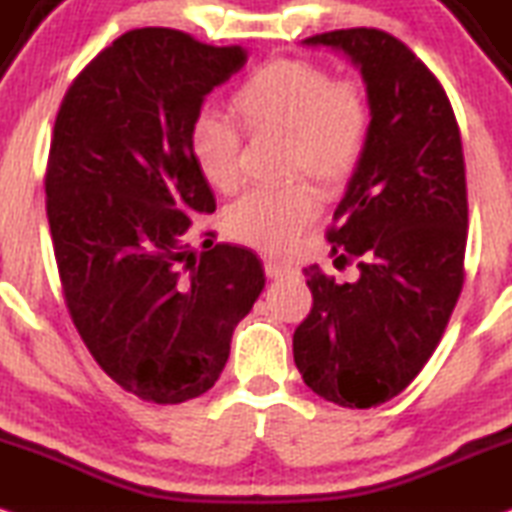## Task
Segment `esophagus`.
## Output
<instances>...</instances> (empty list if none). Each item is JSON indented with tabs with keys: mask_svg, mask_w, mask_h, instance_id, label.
<instances>
[{
	"mask_svg": "<svg viewBox=\"0 0 512 512\" xmlns=\"http://www.w3.org/2000/svg\"><path fill=\"white\" fill-rule=\"evenodd\" d=\"M294 273L292 266H287V263H280V261H273V258H268L266 261V275L270 280L273 278H285V275Z\"/></svg>",
	"mask_w": 512,
	"mask_h": 512,
	"instance_id": "obj_1",
	"label": "esophagus"
}]
</instances>
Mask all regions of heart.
<instances>
[{
  "label": "heart",
  "mask_w": 512,
  "mask_h": 512,
  "mask_svg": "<svg viewBox=\"0 0 512 512\" xmlns=\"http://www.w3.org/2000/svg\"><path fill=\"white\" fill-rule=\"evenodd\" d=\"M230 107L249 136H285L287 174H306L323 194L347 186L362 160L371 129V100L364 81L335 78L311 59H273L234 88ZM189 150L198 174L230 194L242 179V136L215 112L191 122ZM314 186L294 182L282 189H251L225 210L234 242L263 251H285L318 218Z\"/></svg>",
  "instance_id": "1"
}]
</instances>
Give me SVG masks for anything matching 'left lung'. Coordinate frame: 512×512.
I'll use <instances>...</instances> for the list:
<instances>
[{"label":"left lung","mask_w":512,"mask_h":512,"mask_svg":"<svg viewBox=\"0 0 512 512\" xmlns=\"http://www.w3.org/2000/svg\"><path fill=\"white\" fill-rule=\"evenodd\" d=\"M306 42L338 47L359 66L371 129L328 230L335 268L354 263L357 280L304 268L314 306L294 330V364L323 400L369 410L417 378L458 304L465 155L446 90L405 42L378 28Z\"/></svg>","instance_id":"8db88e82"}]
</instances>
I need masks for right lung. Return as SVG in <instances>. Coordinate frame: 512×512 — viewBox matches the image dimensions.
Returning a JSON list of instances; mask_svg holds the SVG:
<instances>
[{
  "label": "right lung",
  "instance_id": "obj_1",
  "mask_svg": "<svg viewBox=\"0 0 512 512\" xmlns=\"http://www.w3.org/2000/svg\"><path fill=\"white\" fill-rule=\"evenodd\" d=\"M174 28H136L95 54L54 119L45 203L71 321L117 386L155 405L210 390L261 294L249 249L189 244L215 196L189 150L203 98L246 64Z\"/></svg>",
  "mask_w": 512,
  "mask_h": 512
}]
</instances>
